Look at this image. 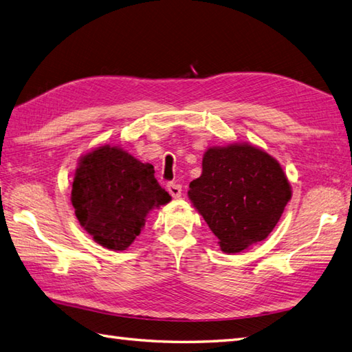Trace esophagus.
Masks as SVG:
<instances>
[{
    "instance_id": "obj_1",
    "label": "esophagus",
    "mask_w": 352,
    "mask_h": 352,
    "mask_svg": "<svg viewBox=\"0 0 352 352\" xmlns=\"http://www.w3.org/2000/svg\"><path fill=\"white\" fill-rule=\"evenodd\" d=\"M168 192H169V195L172 197V198H180L182 197V186L180 184H175V183H169L168 186Z\"/></svg>"
}]
</instances>
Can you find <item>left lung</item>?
<instances>
[{"mask_svg": "<svg viewBox=\"0 0 352 352\" xmlns=\"http://www.w3.org/2000/svg\"><path fill=\"white\" fill-rule=\"evenodd\" d=\"M189 199L221 250L241 252L265 241L280 221L292 189L280 163L250 144L208 148Z\"/></svg>", "mask_w": 352, "mask_h": 352, "instance_id": "8db88e82", "label": "left lung"}]
</instances>
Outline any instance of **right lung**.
<instances>
[{"mask_svg": "<svg viewBox=\"0 0 352 352\" xmlns=\"http://www.w3.org/2000/svg\"><path fill=\"white\" fill-rule=\"evenodd\" d=\"M169 193L157 183L154 166L119 146L102 145L85 154L74 175L71 203L96 243L124 251L134 242L154 207L168 204Z\"/></svg>", "mask_w": 352, "mask_h": 352, "instance_id": "1", "label": "right lung"}]
</instances>
